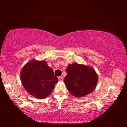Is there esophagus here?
<instances>
[{"instance_id":"1","label":"esophagus","mask_w":127,"mask_h":127,"mask_svg":"<svg viewBox=\"0 0 127 127\" xmlns=\"http://www.w3.org/2000/svg\"><path fill=\"white\" fill-rule=\"evenodd\" d=\"M58 79H59V81L63 82V80H64V78L62 76H60V77H58Z\"/></svg>"}]
</instances>
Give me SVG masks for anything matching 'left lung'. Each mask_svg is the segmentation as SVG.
I'll use <instances>...</instances> for the list:
<instances>
[{
  "label": "left lung",
  "instance_id": "obj_1",
  "mask_svg": "<svg viewBox=\"0 0 127 127\" xmlns=\"http://www.w3.org/2000/svg\"><path fill=\"white\" fill-rule=\"evenodd\" d=\"M67 74L64 82L69 92L76 97L91 93L96 86L98 76L90 67L73 63L67 67Z\"/></svg>",
  "mask_w": 127,
  "mask_h": 127
}]
</instances>
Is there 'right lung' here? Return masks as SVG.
I'll list each match as a JSON object with an SVG mask.
<instances>
[{
    "label": "right lung",
    "instance_id": "obj_1",
    "mask_svg": "<svg viewBox=\"0 0 127 127\" xmlns=\"http://www.w3.org/2000/svg\"><path fill=\"white\" fill-rule=\"evenodd\" d=\"M20 77L26 91L39 99L48 97L58 82L52 69L44 60L29 61L22 68Z\"/></svg>",
    "mask_w": 127,
    "mask_h": 127
}]
</instances>
